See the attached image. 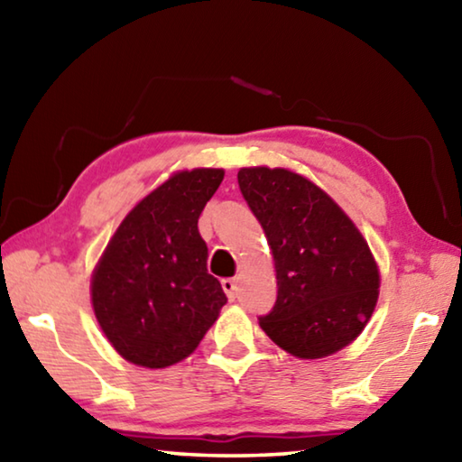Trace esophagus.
<instances>
[{
	"label": "esophagus",
	"instance_id": "1",
	"mask_svg": "<svg viewBox=\"0 0 462 462\" xmlns=\"http://www.w3.org/2000/svg\"><path fill=\"white\" fill-rule=\"evenodd\" d=\"M222 289L226 291V295H228L230 301L236 300V295H238L236 281H234V279H222Z\"/></svg>",
	"mask_w": 462,
	"mask_h": 462
}]
</instances>
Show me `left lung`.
<instances>
[{"label":"left lung","instance_id":"8db88e82","mask_svg":"<svg viewBox=\"0 0 462 462\" xmlns=\"http://www.w3.org/2000/svg\"><path fill=\"white\" fill-rule=\"evenodd\" d=\"M277 271V300L259 324L297 358H324L353 342L379 297L369 245L330 195L287 169L238 171Z\"/></svg>","mask_w":462,"mask_h":462}]
</instances>
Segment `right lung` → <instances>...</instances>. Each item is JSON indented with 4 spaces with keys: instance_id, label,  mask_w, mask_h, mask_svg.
Wrapping results in <instances>:
<instances>
[{
    "instance_id": "1",
    "label": "right lung",
    "mask_w": 462,
    "mask_h": 462,
    "mask_svg": "<svg viewBox=\"0 0 462 462\" xmlns=\"http://www.w3.org/2000/svg\"><path fill=\"white\" fill-rule=\"evenodd\" d=\"M224 179L222 169H193L132 209L91 277L93 311L126 361L162 369L189 356L228 297L208 273L198 220Z\"/></svg>"
}]
</instances>
